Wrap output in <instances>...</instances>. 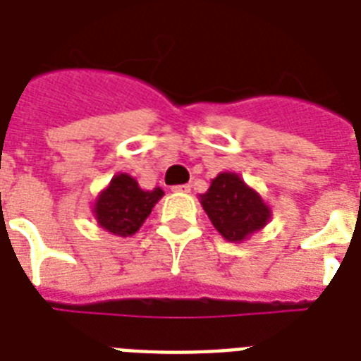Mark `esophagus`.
Wrapping results in <instances>:
<instances>
[{
  "instance_id": "obj_1",
  "label": "esophagus",
  "mask_w": 361,
  "mask_h": 361,
  "mask_svg": "<svg viewBox=\"0 0 361 361\" xmlns=\"http://www.w3.org/2000/svg\"><path fill=\"white\" fill-rule=\"evenodd\" d=\"M172 191H174V192H189V191H191V185H187V183H183V185H174V187H172Z\"/></svg>"
}]
</instances>
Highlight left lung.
Masks as SVG:
<instances>
[{
	"mask_svg": "<svg viewBox=\"0 0 361 361\" xmlns=\"http://www.w3.org/2000/svg\"><path fill=\"white\" fill-rule=\"evenodd\" d=\"M200 204L215 231L226 241H240L268 225L271 212L255 189L234 172H221L200 195Z\"/></svg>",
	"mask_w": 361,
	"mask_h": 361,
	"instance_id": "obj_1",
	"label": "left lung"
}]
</instances>
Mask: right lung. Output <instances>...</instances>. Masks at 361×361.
<instances>
[{
    "label": "right lung",
    "mask_w": 361,
    "mask_h": 361,
    "mask_svg": "<svg viewBox=\"0 0 361 361\" xmlns=\"http://www.w3.org/2000/svg\"><path fill=\"white\" fill-rule=\"evenodd\" d=\"M164 192L161 187L144 191L135 178L129 174H118L110 185L101 191L93 206V215L99 226L116 236H133L138 232L153 206L161 200Z\"/></svg>",
    "instance_id": "right-lung-1"
}]
</instances>
